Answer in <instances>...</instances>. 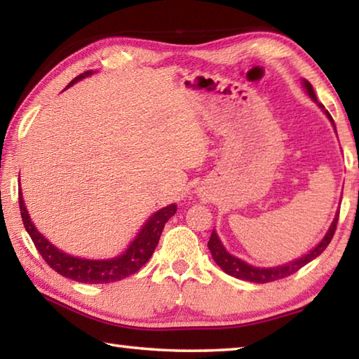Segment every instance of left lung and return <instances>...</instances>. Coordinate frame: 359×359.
Wrapping results in <instances>:
<instances>
[{"mask_svg": "<svg viewBox=\"0 0 359 359\" xmlns=\"http://www.w3.org/2000/svg\"><path fill=\"white\" fill-rule=\"evenodd\" d=\"M302 85L306 87L307 95L311 96V98L325 111V106L317 101V95H315L311 82L304 81ZM325 114H326V117L330 118L331 123L334 125V120L331 117V114L327 111H325ZM334 130H336V126H334ZM337 220H339V212H337L336 218H334V222L331 223L330 229H327L325 238L321 239L320 244L317 247H313L307 255H304V257H301V258H297L294 261H290V263L283 264V266H277V267H255V266L247 264L245 261L233 257V255L228 253L226 248L222 245V242H220V239H218L215 231H212L210 239L208 242V247H209V250L212 253V258H214L215 263L220 266L228 276H233L236 278H241V280H247V282H253V283L274 282V280H278V278H285V277H288L291 274H294V272L299 271L301 267H304L307 263H311L312 259H315L318 257V255L323 253L326 250V247L330 245L334 233H336Z\"/></svg>", "mask_w": 359, "mask_h": 359, "instance_id": "left-lung-1", "label": "left lung"}]
</instances>
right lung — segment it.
<instances>
[{"instance_id":"add662e5","label":"right lung","mask_w":359,"mask_h":359,"mask_svg":"<svg viewBox=\"0 0 359 359\" xmlns=\"http://www.w3.org/2000/svg\"><path fill=\"white\" fill-rule=\"evenodd\" d=\"M90 74H92V71L79 74L76 79H72L69 85L79 82L81 79ZM19 205L27 233L29 234L36 250L41 253V257L44 258L46 263L53 271L58 272L60 276L68 277L71 280L81 283H111L130 277L131 274L137 272L150 259L151 253H154L158 245V241H160V236L166 222L177 210V205L175 204L166 205V208L156 210L149 218L147 223L144 224L142 229L139 231L136 239L131 242L130 247L120 257H115L112 259H83L71 257V255L62 252L36 229L32 218L28 215L25 203H23L22 191H19Z\"/></svg>"}]
</instances>
